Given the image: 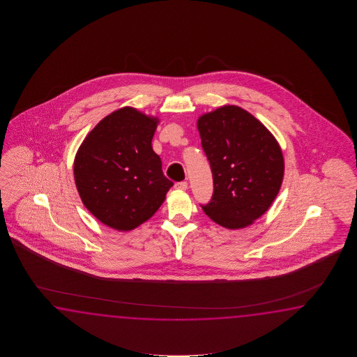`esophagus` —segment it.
I'll list each match as a JSON object with an SVG mask.
<instances>
[{
  "instance_id": "obj_1",
  "label": "esophagus",
  "mask_w": 357,
  "mask_h": 357,
  "mask_svg": "<svg viewBox=\"0 0 357 357\" xmlns=\"http://www.w3.org/2000/svg\"><path fill=\"white\" fill-rule=\"evenodd\" d=\"M175 189H178V190L188 189V182H186V181L176 182Z\"/></svg>"
}]
</instances>
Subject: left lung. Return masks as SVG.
Listing matches in <instances>:
<instances>
[{
	"mask_svg": "<svg viewBox=\"0 0 357 357\" xmlns=\"http://www.w3.org/2000/svg\"><path fill=\"white\" fill-rule=\"evenodd\" d=\"M197 129L213 175V195L200 204L203 211L223 227L249 226L266 212L281 188L280 145L240 107H220L202 116Z\"/></svg>",
	"mask_w": 357,
	"mask_h": 357,
	"instance_id": "obj_1",
	"label": "left lung"
}]
</instances>
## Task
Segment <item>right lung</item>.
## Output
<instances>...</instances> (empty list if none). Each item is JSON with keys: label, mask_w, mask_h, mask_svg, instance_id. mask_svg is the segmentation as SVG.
Instances as JSON below:
<instances>
[{"label": "right lung", "mask_w": 357, "mask_h": 357, "mask_svg": "<svg viewBox=\"0 0 357 357\" xmlns=\"http://www.w3.org/2000/svg\"><path fill=\"white\" fill-rule=\"evenodd\" d=\"M157 119L125 107L108 114L85 137L74 165L76 188L102 223L129 231L158 211L169 188L152 148Z\"/></svg>", "instance_id": "add662e5"}]
</instances>
